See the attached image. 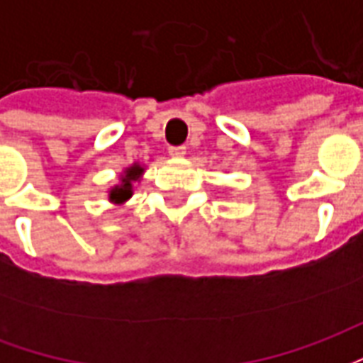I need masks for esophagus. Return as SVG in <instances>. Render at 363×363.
Returning a JSON list of instances; mask_svg holds the SVG:
<instances>
[{
  "mask_svg": "<svg viewBox=\"0 0 363 363\" xmlns=\"http://www.w3.org/2000/svg\"><path fill=\"white\" fill-rule=\"evenodd\" d=\"M169 153L173 157H184L186 155V147L184 145H173V147H169Z\"/></svg>",
  "mask_w": 363,
  "mask_h": 363,
  "instance_id": "esophagus-1",
  "label": "esophagus"
}]
</instances>
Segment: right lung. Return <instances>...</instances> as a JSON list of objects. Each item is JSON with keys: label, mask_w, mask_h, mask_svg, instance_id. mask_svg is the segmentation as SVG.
<instances>
[{"label": "right lung", "mask_w": 363, "mask_h": 363, "mask_svg": "<svg viewBox=\"0 0 363 363\" xmlns=\"http://www.w3.org/2000/svg\"><path fill=\"white\" fill-rule=\"evenodd\" d=\"M143 171H145V169H143V165H140L138 161L122 171L118 184H114V186L108 190V200H111L112 204H126L128 200L132 198V194H134V182H138L142 179Z\"/></svg>", "instance_id": "1"}]
</instances>
